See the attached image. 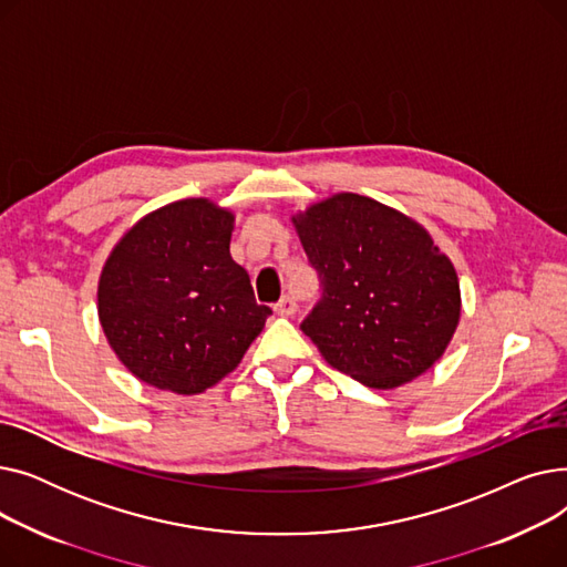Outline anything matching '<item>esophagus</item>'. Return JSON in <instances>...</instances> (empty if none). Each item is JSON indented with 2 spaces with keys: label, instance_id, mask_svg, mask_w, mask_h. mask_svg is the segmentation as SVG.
Returning <instances> with one entry per match:
<instances>
[{
  "label": "esophagus",
  "instance_id": "34e87169",
  "mask_svg": "<svg viewBox=\"0 0 567 567\" xmlns=\"http://www.w3.org/2000/svg\"><path fill=\"white\" fill-rule=\"evenodd\" d=\"M296 301L291 299V296H282V299L276 303V315H280V317H291V315H296Z\"/></svg>",
  "mask_w": 567,
  "mask_h": 567
}]
</instances>
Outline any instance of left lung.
<instances>
[{"instance_id":"obj_1","label":"left lung","mask_w":567,"mask_h":567,"mask_svg":"<svg viewBox=\"0 0 567 567\" xmlns=\"http://www.w3.org/2000/svg\"><path fill=\"white\" fill-rule=\"evenodd\" d=\"M291 223L321 282L301 331L323 361L379 391L427 372L462 312L455 266L427 229L355 193L321 199Z\"/></svg>"}]
</instances>
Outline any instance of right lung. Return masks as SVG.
I'll return each instance as SVG.
<instances>
[{"label":"right lung","mask_w":567,"mask_h":567,"mask_svg":"<svg viewBox=\"0 0 567 567\" xmlns=\"http://www.w3.org/2000/svg\"><path fill=\"white\" fill-rule=\"evenodd\" d=\"M231 229L234 214L212 199H178L140 218L103 266V333L124 368L158 391L212 389L271 315L229 255Z\"/></svg>","instance_id":"right-lung-1"}]
</instances>
